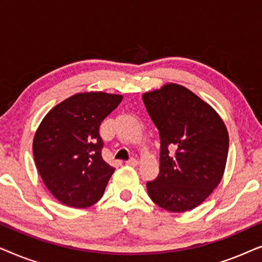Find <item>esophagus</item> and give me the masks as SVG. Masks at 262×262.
<instances>
[{"instance_id":"obj_1","label":"esophagus","mask_w":262,"mask_h":262,"mask_svg":"<svg viewBox=\"0 0 262 262\" xmlns=\"http://www.w3.org/2000/svg\"><path fill=\"white\" fill-rule=\"evenodd\" d=\"M126 163L128 164V166H132V167H136V166H138V164H139V162L136 159H130Z\"/></svg>"}]
</instances>
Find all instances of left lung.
Here are the masks:
<instances>
[{"instance_id":"8db88e82","label":"left lung","mask_w":262,"mask_h":262,"mask_svg":"<svg viewBox=\"0 0 262 262\" xmlns=\"http://www.w3.org/2000/svg\"><path fill=\"white\" fill-rule=\"evenodd\" d=\"M143 102L160 134V173L146 182L154 203L169 212L200 205L223 178L229 135L216 111L184 85L144 93Z\"/></svg>"}]
</instances>
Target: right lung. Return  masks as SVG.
Listing matches in <instances>:
<instances>
[{"label":"right lung","mask_w":262,"mask_h":262,"mask_svg":"<svg viewBox=\"0 0 262 262\" xmlns=\"http://www.w3.org/2000/svg\"><path fill=\"white\" fill-rule=\"evenodd\" d=\"M123 95L78 93L53 107L33 138L35 166L46 187L67 206L82 209L100 200L114 168L101 156L100 124Z\"/></svg>","instance_id":"1"}]
</instances>
